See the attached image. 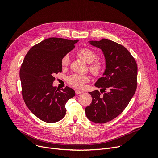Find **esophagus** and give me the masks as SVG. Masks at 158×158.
Instances as JSON below:
<instances>
[{"label": "esophagus", "instance_id": "34e87169", "mask_svg": "<svg viewBox=\"0 0 158 158\" xmlns=\"http://www.w3.org/2000/svg\"><path fill=\"white\" fill-rule=\"evenodd\" d=\"M82 92H81V91H79V90H78V89L76 90V94L77 95L81 94H82Z\"/></svg>", "mask_w": 158, "mask_h": 158}]
</instances>
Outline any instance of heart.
Returning a JSON list of instances; mask_svg holds the SVG:
<instances>
[{
  "instance_id": "b5f03b06",
  "label": "heart",
  "mask_w": 158,
  "mask_h": 158,
  "mask_svg": "<svg viewBox=\"0 0 158 158\" xmlns=\"http://www.w3.org/2000/svg\"><path fill=\"white\" fill-rule=\"evenodd\" d=\"M77 55L82 60H83L87 63H89V69L95 76L100 75L104 68V63L101 60H97L94 61L97 57V54L92 51V49L88 48H81L77 52ZM70 62V58L68 55H65L61 60V64L64 67L67 66ZM89 81V77L88 75L74 74L68 78L69 83L77 88H81L84 86L85 82Z\"/></svg>"
}]
</instances>
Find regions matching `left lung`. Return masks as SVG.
Wrapping results in <instances>:
<instances>
[{
	"instance_id": "obj_1",
	"label": "left lung",
	"mask_w": 158,
	"mask_h": 158,
	"mask_svg": "<svg viewBox=\"0 0 158 158\" xmlns=\"http://www.w3.org/2000/svg\"><path fill=\"white\" fill-rule=\"evenodd\" d=\"M89 43L102 50L106 69L103 77L95 84L96 87L101 88L100 92H89L92 101L85 112L90 121L103 123L118 117L135 95L138 67L135 58L123 45L104 38Z\"/></svg>"
}]
</instances>
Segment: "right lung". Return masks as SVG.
<instances>
[{"label":"right lung","mask_w":158,"mask_h":158,"mask_svg":"<svg viewBox=\"0 0 158 158\" xmlns=\"http://www.w3.org/2000/svg\"><path fill=\"white\" fill-rule=\"evenodd\" d=\"M78 40L50 38L32 47L20 70L22 94L29 110L47 123L61 120L66 114L65 104L76 95L68 86L61 91L53 86L54 75L62 72V58Z\"/></svg>","instance_id":"obj_1"}]
</instances>
